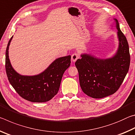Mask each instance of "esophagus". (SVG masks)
Instances as JSON below:
<instances>
[{
    "mask_svg": "<svg viewBox=\"0 0 135 135\" xmlns=\"http://www.w3.org/2000/svg\"><path fill=\"white\" fill-rule=\"evenodd\" d=\"M79 55L78 53H74L71 55V60L73 62H75L78 58H79Z\"/></svg>",
    "mask_w": 135,
    "mask_h": 135,
    "instance_id": "obj_1",
    "label": "esophagus"
}]
</instances>
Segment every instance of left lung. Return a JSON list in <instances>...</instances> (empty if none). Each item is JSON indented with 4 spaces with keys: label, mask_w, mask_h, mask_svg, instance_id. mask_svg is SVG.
I'll return each instance as SVG.
<instances>
[{
    "label": "left lung",
    "mask_w": 135,
    "mask_h": 135,
    "mask_svg": "<svg viewBox=\"0 0 135 135\" xmlns=\"http://www.w3.org/2000/svg\"><path fill=\"white\" fill-rule=\"evenodd\" d=\"M117 31L118 46L110 58L102 59L89 54H81L75 65L79 72L80 85L89 97L99 99L114 94L126 76L129 69L131 56L126 37L114 18Z\"/></svg>",
    "instance_id": "obj_1"
}]
</instances>
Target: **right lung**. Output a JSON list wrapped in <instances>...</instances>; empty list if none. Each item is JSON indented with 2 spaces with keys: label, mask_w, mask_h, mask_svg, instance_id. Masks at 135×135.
<instances>
[{
  "label": "right lung",
  "mask_w": 135,
  "mask_h": 135,
  "mask_svg": "<svg viewBox=\"0 0 135 135\" xmlns=\"http://www.w3.org/2000/svg\"><path fill=\"white\" fill-rule=\"evenodd\" d=\"M11 38L6 50L5 68L8 80L20 96L28 101H49L58 93L65 71L70 67L71 56L56 58L46 69L34 76H24L13 69L9 58Z\"/></svg>",
  "instance_id": "1"
}]
</instances>
